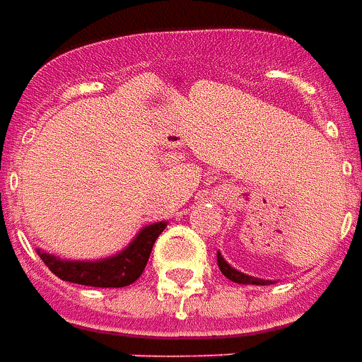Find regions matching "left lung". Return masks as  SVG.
I'll list each match as a JSON object with an SVG mask.
<instances>
[{"label":"left lung","instance_id":"left-lung-1","mask_svg":"<svg viewBox=\"0 0 362 362\" xmlns=\"http://www.w3.org/2000/svg\"><path fill=\"white\" fill-rule=\"evenodd\" d=\"M218 267L222 271V275L230 279L232 283H238V284H261V286H265V284H273L271 281H265V279H257V276H251V275H245L242 271H238L234 269L230 263H228L226 259L220 255V251H218Z\"/></svg>","mask_w":362,"mask_h":362}]
</instances>
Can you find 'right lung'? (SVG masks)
<instances>
[{
	"label": "right lung",
	"instance_id": "obj_1",
	"mask_svg": "<svg viewBox=\"0 0 362 362\" xmlns=\"http://www.w3.org/2000/svg\"><path fill=\"white\" fill-rule=\"evenodd\" d=\"M165 226L168 222H156L144 226L124 250H120L111 257L95 259V261H71V259L56 257L42 250L37 251L46 267L62 281L97 286V288H120L132 284L144 273L153 243L165 230Z\"/></svg>",
	"mask_w": 362,
	"mask_h": 362
}]
</instances>
